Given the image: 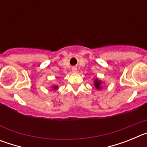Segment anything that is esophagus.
Returning a JSON list of instances; mask_svg holds the SVG:
<instances>
[{
  "mask_svg": "<svg viewBox=\"0 0 147 147\" xmlns=\"http://www.w3.org/2000/svg\"><path fill=\"white\" fill-rule=\"evenodd\" d=\"M72 71L73 72H76V71H77V68H76V67H73Z\"/></svg>",
  "mask_w": 147,
  "mask_h": 147,
  "instance_id": "obj_1",
  "label": "esophagus"
}]
</instances>
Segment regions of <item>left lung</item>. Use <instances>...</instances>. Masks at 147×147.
Instances as JSON below:
<instances>
[{"mask_svg": "<svg viewBox=\"0 0 147 147\" xmlns=\"http://www.w3.org/2000/svg\"><path fill=\"white\" fill-rule=\"evenodd\" d=\"M100 85H101V82L98 81V80H95L94 85H95V87L97 88V89H100V88H101V87H100Z\"/></svg>", "mask_w": 147, "mask_h": 147, "instance_id": "obj_1", "label": "left lung"}]
</instances>
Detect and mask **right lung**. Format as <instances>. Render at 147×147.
Instances as JSON below:
<instances>
[{
	"label": "right lung",
	"instance_id": "obj_1",
	"mask_svg": "<svg viewBox=\"0 0 147 147\" xmlns=\"http://www.w3.org/2000/svg\"><path fill=\"white\" fill-rule=\"evenodd\" d=\"M57 86L54 87V89H57Z\"/></svg>",
	"mask_w": 147,
	"mask_h": 147
}]
</instances>
